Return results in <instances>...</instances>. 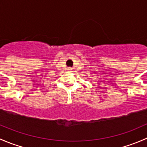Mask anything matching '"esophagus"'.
<instances>
[{
    "label": "esophagus",
    "mask_w": 147,
    "mask_h": 147,
    "mask_svg": "<svg viewBox=\"0 0 147 147\" xmlns=\"http://www.w3.org/2000/svg\"><path fill=\"white\" fill-rule=\"evenodd\" d=\"M68 71H69V72H72V69H71V68H69V69H68Z\"/></svg>",
    "instance_id": "1"
}]
</instances>
